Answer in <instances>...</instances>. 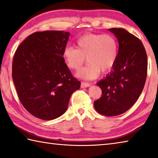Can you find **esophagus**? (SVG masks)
<instances>
[{
    "label": "esophagus",
    "mask_w": 158,
    "mask_h": 158,
    "mask_svg": "<svg viewBox=\"0 0 158 158\" xmlns=\"http://www.w3.org/2000/svg\"><path fill=\"white\" fill-rule=\"evenodd\" d=\"M90 84H89V83H86V82H84L82 81L81 83V88H86V87H89L90 86Z\"/></svg>",
    "instance_id": "obj_1"
}]
</instances>
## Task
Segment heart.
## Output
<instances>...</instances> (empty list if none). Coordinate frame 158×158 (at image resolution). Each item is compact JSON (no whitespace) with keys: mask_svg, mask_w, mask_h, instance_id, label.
Segmentation results:
<instances>
[{"mask_svg":"<svg viewBox=\"0 0 158 158\" xmlns=\"http://www.w3.org/2000/svg\"><path fill=\"white\" fill-rule=\"evenodd\" d=\"M77 49L67 47L63 58L69 68L77 70L85 63L88 64L77 72V76L84 79H94L100 72L106 73L114 68L118 54L116 39L109 34L86 33L77 40Z\"/></svg>","mask_w":158,"mask_h":158,"instance_id":"obj_1","label":"heart"}]
</instances>
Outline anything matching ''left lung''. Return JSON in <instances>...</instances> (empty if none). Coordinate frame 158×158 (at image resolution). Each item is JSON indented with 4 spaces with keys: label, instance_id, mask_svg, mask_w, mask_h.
Here are the masks:
<instances>
[{
    "label": "left lung",
    "instance_id": "8db88e82",
    "mask_svg": "<svg viewBox=\"0 0 158 158\" xmlns=\"http://www.w3.org/2000/svg\"><path fill=\"white\" fill-rule=\"evenodd\" d=\"M118 41L117 60L112 70L97 85L102 96L94 102L99 114L106 116L122 114L132 107L145 85L147 54L139 39L123 28H110Z\"/></svg>",
    "mask_w": 158,
    "mask_h": 158
}]
</instances>
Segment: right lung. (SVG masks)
<instances>
[{
	"mask_svg": "<svg viewBox=\"0 0 158 158\" xmlns=\"http://www.w3.org/2000/svg\"><path fill=\"white\" fill-rule=\"evenodd\" d=\"M69 35L61 31L35 32L21 42L13 58L19 99L29 113L44 121L65 113L72 94L81 86L63 56Z\"/></svg>",
	"mask_w": 158,
	"mask_h": 158,
	"instance_id": "1",
	"label": "right lung"
}]
</instances>
